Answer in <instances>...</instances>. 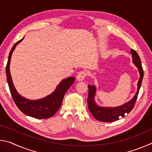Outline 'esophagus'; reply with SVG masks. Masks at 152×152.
Returning <instances> with one entry per match:
<instances>
[{
  "mask_svg": "<svg viewBox=\"0 0 152 152\" xmlns=\"http://www.w3.org/2000/svg\"><path fill=\"white\" fill-rule=\"evenodd\" d=\"M86 76V72L85 71H80L76 76V80L78 81L84 80V78H85Z\"/></svg>",
  "mask_w": 152,
  "mask_h": 152,
  "instance_id": "esophagus-1",
  "label": "esophagus"
}]
</instances>
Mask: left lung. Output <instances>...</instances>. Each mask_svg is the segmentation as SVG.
<instances>
[{
    "label": "left lung",
    "instance_id": "1",
    "mask_svg": "<svg viewBox=\"0 0 152 152\" xmlns=\"http://www.w3.org/2000/svg\"><path fill=\"white\" fill-rule=\"evenodd\" d=\"M131 53L132 56V61L137 67L140 73V79L137 82V92L129 101L126 102L121 106L115 107H101L96 104L95 102L94 97L96 95V88L95 86L88 85V107L90 112L91 113L95 119L102 122H113L115 121L120 118L124 117L125 115L128 114L134 107L136 100L138 96L139 91H140L141 82L143 78V70L142 66H141V60L138 53L132 49Z\"/></svg>",
    "mask_w": 152,
    "mask_h": 152
}]
</instances>
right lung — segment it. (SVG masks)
<instances>
[{"label": "right lung", "mask_w": 152, "mask_h": 152, "mask_svg": "<svg viewBox=\"0 0 152 152\" xmlns=\"http://www.w3.org/2000/svg\"><path fill=\"white\" fill-rule=\"evenodd\" d=\"M23 39L24 38H23L15 43L10 51L8 61L6 66V74L10 92L17 107L24 114L36 119H48L52 117L60 109L64 95L73 84L75 78L72 76L64 79L60 82L52 93L42 99L30 100L20 95L18 93L12 82L11 72H10V63H11L12 53L15 48Z\"/></svg>", "instance_id": "1"}]
</instances>
